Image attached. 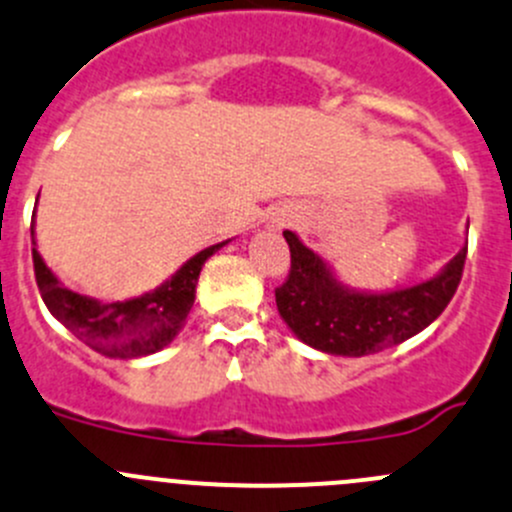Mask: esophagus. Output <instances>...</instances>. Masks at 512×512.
<instances>
[{
	"mask_svg": "<svg viewBox=\"0 0 512 512\" xmlns=\"http://www.w3.org/2000/svg\"><path fill=\"white\" fill-rule=\"evenodd\" d=\"M272 227H282V220H275V222H272Z\"/></svg>",
	"mask_w": 512,
	"mask_h": 512,
	"instance_id": "34e87169",
	"label": "esophagus"
}]
</instances>
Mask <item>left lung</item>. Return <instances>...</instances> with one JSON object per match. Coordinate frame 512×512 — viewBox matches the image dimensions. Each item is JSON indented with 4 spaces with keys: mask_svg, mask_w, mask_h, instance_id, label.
Wrapping results in <instances>:
<instances>
[{
    "mask_svg": "<svg viewBox=\"0 0 512 512\" xmlns=\"http://www.w3.org/2000/svg\"><path fill=\"white\" fill-rule=\"evenodd\" d=\"M282 235L290 245V275L275 287L282 320L307 345L345 357L372 355L425 330L453 300L468 257L465 245L433 280L367 295L342 287L295 232Z\"/></svg>",
    "mask_w": 512,
    "mask_h": 512,
    "instance_id": "obj_1",
    "label": "left lung"
}]
</instances>
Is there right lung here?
Here are the masks:
<instances>
[{
    "label": "right lung",
    "mask_w": 512,
    "mask_h": 512,
    "mask_svg": "<svg viewBox=\"0 0 512 512\" xmlns=\"http://www.w3.org/2000/svg\"><path fill=\"white\" fill-rule=\"evenodd\" d=\"M225 242L197 252L177 275L150 295L127 302H99L59 285L37 250H32L34 277L47 310L72 330L84 345L107 357H142L170 345L195 302L197 277L212 252Z\"/></svg>",
    "instance_id": "add662e5"
}]
</instances>
